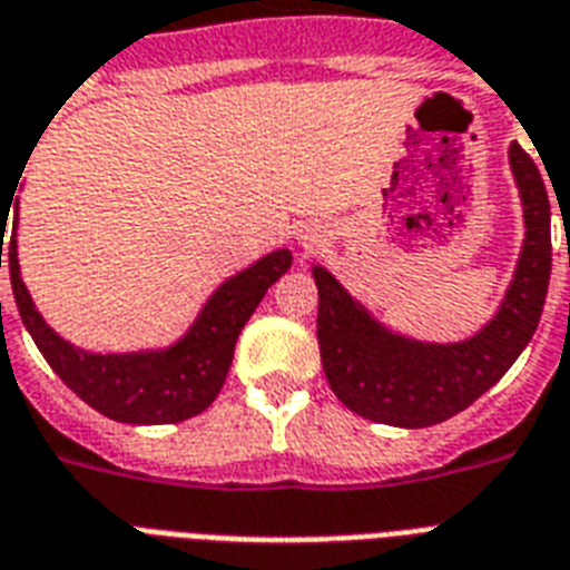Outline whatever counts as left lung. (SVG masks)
I'll return each instance as SVG.
<instances>
[{
  "label": "left lung",
  "mask_w": 570,
  "mask_h": 570,
  "mask_svg": "<svg viewBox=\"0 0 570 570\" xmlns=\"http://www.w3.org/2000/svg\"><path fill=\"white\" fill-rule=\"evenodd\" d=\"M509 163L521 189L527 239L500 311L476 337L446 346L399 337L379 325L331 272L313 268L322 370L348 411L402 429L443 423L494 387L527 348L548 298L550 200L539 168L518 141L509 147Z\"/></svg>",
  "instance_id": "left-lung-1"
}]
</instances>
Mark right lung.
<instances>
[{
    "label": "right lung",
    "instance_id": "obj_1",
    "mask_svg": "<svg viewBox=\"0 0 570 570\" xmlns=\"http://www.w3.org/2000/svg\"><path fill=\"white\" fill-rule=\"evenodd\" d=\"M11 204H17V197H11ZM8 209H0V268ZM289 266H293V254L281 248L257 259L230 281H224L209 295L204 311L197 313L186 337L177 340L171 348L132 352V355H91L58 337L35 311L17 263V218L11 222V239H8L13 302L40 355L47 357L58 379L94 411L118 423L136 425L180 423L213 405L233 364L239 331L245 328L250 313L257 311L268 286Z\"/></svg>",
    "mask_w": 570,
    "mask_h": 570
}]
</instances>
